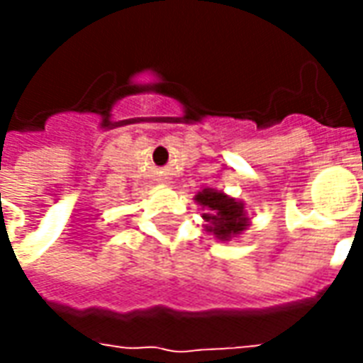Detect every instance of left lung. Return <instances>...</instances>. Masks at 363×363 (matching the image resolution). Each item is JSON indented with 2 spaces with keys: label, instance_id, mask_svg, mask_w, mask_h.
<instances>
[{
  "label": "left lung",
  "instance_id": "8db88e82",
  "mask_svg": "<svg viewBox=\"0 0 363 363\" xmlns=\"http://www.w3.org/2000/svg\"><path fill=\"white\" fill-rule=\"evenodd\" d=\"M196 200L208 210H212V213H206L204 220L213 221V228L210 225V231H213V235H218L220 239L235 235L247 225V218H243V206L233 198L213 190H204L202 194H198Z\"/></svg>",
  "mask_w": 363,
  "mask_h": 363
}]
</instances>
